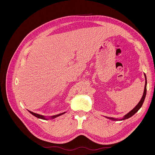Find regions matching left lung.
<instances>
[{"mask_svg": "<svg viewBox=\"0 0 155 155\" xmlns=\"http://www.w3.org/2000/svg\"><path fill=\"white\" fill-rule=\"evenodd\" d=\"M145 88H144V92H143V96L142 97L141 100L140 101V102L138 103V104L136 106L134 109L131 110L130 112H129V113L127 114H126L124 117V118L121 119L120 120H126V119H128L129 118H130L131 116H133L135 113H137V112L138 111V110L140 109V108L142 107L143 104V101H144V100L145 98V96H146V92H147V88H146V85H147V78H146V76H145ZM106 118H109L110 120H116V119H114L113 118H110V117H106Z\"/></svg>", "mask_w": 155, "mask_h": 155, "instance_id": "obj_1", "label": "left lung"}]
</instances>
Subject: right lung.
Here are the masks:
<instances>
[{
    "mask_svg": "<svg viewBox=\"0 0 155 155\" xmlns=\"http://www.w3.org/2000/svg\"><path fill=\"white\" fill-rule=\"evenodd\" d=\"M29 112H30V113L32 114V115H34V116H35V117H37V118H40V119H43V120H47V119H46V118L45 116H41V115H39V114H36V113H34V112H31V111H30L29 110ZM64 113V112H63V113H61V114H58V115H55V116H53L52 117H51V118H56V117H58V116H60V115H62V114H63Z\"/></svg>",
    "mask_w": 155,
    "mask_h": 155,
    "instance_id": "right-lung-1",
    "label": "right lung"
}]
</instances>
